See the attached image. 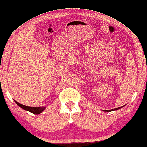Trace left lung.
Segmentation results:
<instances>
[{"label": "left lung", "mask_w": 147, "mask_h": 147, "mask_svg": "<svg viewBox=\"0 0 147 147\" xmlns=\"http://www.w3.org/2000/svg\"><path fill=\"white\" fill-rule=\"evenodd\" d=\"M124 106H125V105H124ZM124 106L120 107H118V108H116V109H111V110H104V111H105V112H111V111H116V110H118V109H121V108H122V107H124Z\"/></svg>", "instance_id": "left-lung-1"}]
</instances>
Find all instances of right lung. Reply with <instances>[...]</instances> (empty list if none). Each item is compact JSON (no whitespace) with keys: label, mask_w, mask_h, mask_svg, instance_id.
Segmentation results:
<instances>
[{"label":"right lung","mask_w":147,"mask_h":147,"mask_svg":"<svg viewBox=\"0 0 147 147\" xmlns=\"http://www.w3.org/2000/svg\"><path fill=\"white\" fill-rule=\"evenodd\" d=\"M15 102L18 106L21 107V108H22L23 109H24V110H25V111L31 112V113L34 114V115H38V114H40L42 112L44 111L46 109L44 107H28V106L23 105L18 103V102H17L16 101H15Z\"/></svg>","instance_id":"obj_1"}]
</instances>
